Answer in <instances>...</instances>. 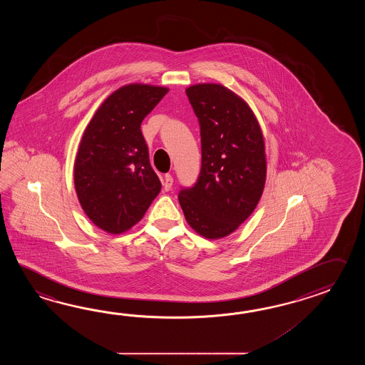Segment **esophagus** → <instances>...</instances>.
<instances>
[{
  "label": "esophagus",
  "instance_id": "esophagus-1",
  "mask_svg": "<svg viewBox=\"0 0 365 365\" xmlns=\"http://www.w3.org/2000/svg\"><path fill=\"white\" fill-rule=\"evenodd\" d=\"M172 184H173V178H172L170 173H167V175H164L163 179V187L165 192H168V190H171Z\"/></svg>",
  "mask_w": 365,
  "mask_h": 365
}]
</instances>
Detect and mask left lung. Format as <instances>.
Instances as JSON below:
<instances>
[{"label": "left lung", "mask_w": 365, "mask_h": 365, "mask_svg": "<svg viewBox=\"0 0 365 365\" xmlns=\"http://www.w3.org/2000/svg\"><path fill=\"white\" fill-rule=\"evenodd\" d=\"M185 93L201 128L202 165L179 202L187 225L217 240L236 231L262 195L264 135L248 103L225 86L198 83Z\"/></svg>", "instance_id": "8db88e82"}]
</instances>
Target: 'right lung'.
<instances>
[{
    "instance_id": "add662e5",
    "label": "right lung",
    "mask_w": 365,
    "mask_h": 365,
    "mask_svg": "<svg viewBox=\"0 0 365 365\" xmlns=\"http://www.w3.org/2000/svg\"><path fill=\"white\" fill-rule=\"evenodd\" d=\"M167 93L162 86H123L101 103L86 128L74 185L86 215L106 232L130 230L162 189L140 124Z\"/></svg>"
}]
</instances>
